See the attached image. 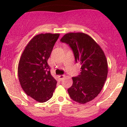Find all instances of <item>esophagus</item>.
I'll return each mask as SVG.
<instances>
[{
	"label": "esophagus",
	"mask_w": 127,
	"mask_h": 127,
	"mask_svg": "<svg viewBox=\"0 0 127 127\" xmlns=\"http://www.w3.org/2000/svg\"><path fill=\"white\" fill-rule=\"evenodd\" d=\"M58 77H59V79H60V80H62V79L63 78L65 77V75H60V76H58Z\"/></svg>",
	"instance_id": "obj_1"
}]
</instances>
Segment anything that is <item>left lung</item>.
<instances>
[{"mask_svg":"<svg viewBox=\"0 0 127 127\" xmlns=\"http://www.w3.org/2000/svg\"><path fill=\"white\" fill-rule=\"evenodd\" d=\"M60 41L70 46L75 60L81 64V72L72 77V86L68 93L74 101L83 104L92 100L100 94L106 81L108 65L104 51L89 35L70 32Z\"/></svg>","mask_w":127,"mask_h":127,"instance_id":"1","label":"left lung"}]
</instances>
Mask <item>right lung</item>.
Listing matches in <instances>:
<instances>
[{
    "instance_id": "1",
    "label": "right lung",
    "mask_w": 127,
    "mask_h": 127,
    "mask_svg": "<svg viewBox=\"0 0 127 127\" xmlns=\"http://www.w3.org/2000/svg\"><path fill=\"white\" fill-rule=\"evenodd\" d=\"M60 33H39L29 42L22 53L18 67L19 81L25 94L44 102L52 97L57 81L48 64L54 45Z\"/></svg>"
}]
</instances>
